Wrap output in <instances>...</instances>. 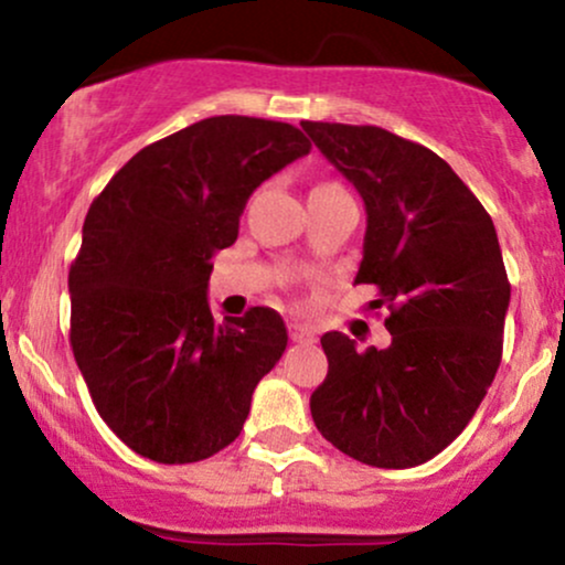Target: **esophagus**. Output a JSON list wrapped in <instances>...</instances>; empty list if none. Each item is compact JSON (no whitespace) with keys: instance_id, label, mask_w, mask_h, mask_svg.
<instances>
[{"instance_id":"1","label":"esophagus","mask_w":565,"mask_h":565,"mask_svg":"<svg viewBox=\"0 0 565 565\" xmlns=\"http://www.w3.org/2000/svg\"><path fill=\"white\" fill-rule=\"evenodd\" d=\"M287 329H289L291 342H313L316 340V332L310 327H305V323H287Z\"/></svg>"}]
</instances>
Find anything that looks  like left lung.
Wrapping results in <instances>:
<instances>
[{
	"mask_svg": "<svg viewBox=\"0 0 565 565\" xmlns=\"http://www.w3.org/2000/svg\"><path fill=\"white\" fill-rule=\"evenodd\" d=\"M366 206L355 284L377 287L391 348L321 337L327 380L310 414L329 444L372 468H414L444 451L494 382L510 281L494 223L430 148L372 125L302 121Z\"/></svg>",
	"mask_w": 565,
	"mask_h": 565,
	"instance_id": "1",
	"label": "left lung"
}]
</instances>
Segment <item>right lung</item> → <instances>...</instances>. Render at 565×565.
<instances>
[{
	"instance_id": "add662e5",
	"label": "right lung",
	"mask_w": 565,
	"mask_h": 565,
	"mask_svg": "<svg viewBox=\"0 0 565 565\" xmlns=\"http://www.w3.org/2000/svg\"><path fill=\"white\" fill-rule=\"evenodd\" d=\"M308 151L284 121L212 116L135 153L89 204L71 350L103 423L140 457L199 462L242 433L287 327L270 308L215 321L210 260L236 242L252 191Z\"/></svg>"
}]
</instances>
